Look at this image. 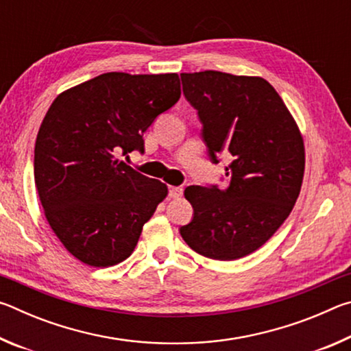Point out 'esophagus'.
Returning <instances> with one entry per match:
<instances>
[{"label":"esophagus","instance_id":"obj_1","mask_svg":"<svg viewBox=\"0 0 351 351\" xmlns=\"http://www.w3.org/2000/svg\"><path fill=\"white\" fill-rule=\"evenodd\" d=\"M181 195H182V187H175V186L169 187V197L170 198H180Z\"/></svg>","mask_w":351,"mask_h":351}]
</instances>
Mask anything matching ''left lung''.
I'll use <instances>...</instances> for the list:
<instances>
[{"label": "left lung", "instance_id": "left-lung-1", "mask_svg": "<svg viewBox=\"0 0 351 351\" xmlns=\"http://www.w3.org/2000/svg\"><path fill=\"white\" fill-rule=\"evenodd\" d=\"M213 164L232 154L228 189L189 186L193 219L180 229L195 252L237 260L263 246L293 210L305 171V147L282 97L261 77L219 71L182 73Z\"/></svg>", "mask_w": 351, "mask_h": 351}]
</instances>
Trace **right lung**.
<instances>
[{
    "instance_id": "obj_1",
    "label": "right lung",
    "mask_w": 351,
    "mask_h": 351,
    "mask_svg": "<svg viewBox=\"0 0 351 351\" xmlns=\"http://www.w3.org/2000/svg\"><path fill=\"white\" fill-rule=\"evenodd\" d=\"M181 97L178 74L106 73L58 94L35 142V186L51 229L82 263L108 268L134 251L167 197L119 156Z\"/></svg>"
}]
</instances>
